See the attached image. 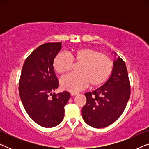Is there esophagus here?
Instances as JSON below:
<instances>
[{
    "label": "esophagus",
    "mask_w": 149,
    "mask_h": 149,
    "mask_svg": "<svg viewBox=\"0 0 149 149\" xmlns=\"http://www.w3.org/2000/svg\"><path fill=\"white\" fill-rule=\"evenodd\" d=\"M77 94H78V93H75V92H72V93H71V95H72V96H74V95H76Z\"/></svg>",
    "instance_id": "1"
}]
</instances>
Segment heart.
Returning a JSON list of instances; mask_svg holds the SVG:
<instances>
[{"label":"heart","instance_id":"b5f03b06","mask_svg":"<svg viewBox=\"0 0 149 149\" xmlns=\"http://www.w3.org/2000/svg\"><path fill=\"white\" fill-rule=\"evenodd\" d=\"M72 61L81 64L79 68L80 74H68L60 79L62 89L69 91H79L91 87L100 86L111 76L113 70V62L109 57L99 51L90 48H81L75 50L70 56L59 54L53 63L54 70L58 74L70 71Z\"/></svg>","mask_w":149,"mask_h":149}]
</instances>
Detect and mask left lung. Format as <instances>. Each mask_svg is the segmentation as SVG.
Segmentation results:
<instances>
[{"label": "left lung", "mask_w": 149, "mask_h": 149, "mask_svg": "<svg viewBox=\"0 0 149 149\" xmlns=\"http://www.w3.org/2000/svg\"><path fill=\"white\" fill-rule=\"evenodd\" d=\"M112 54L117 56L115 52ZM113 65L107 82L92 92L85 93L87 102L82 109V115L91 127L102 128L111 125L122 115L129 100L130 85L125 62L118 57Z\"/></svg>", "instance_id": "obj_1"}]
</instances>
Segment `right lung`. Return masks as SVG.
Wrapping results in <instances>:
<instances>
[{"label": "right lung", "instance_id": "1", "mask_svg": "<svg viewBox=\"0 0 149 149\" xmlns=\"http://www.w3.org/2000/svg\"><path fill=\"white\" fill-rule=\"evenodd\" d=\"M62 42L42 44L26 58L22 67L19 93L26 113L42 127H53L62 121L68 91L52 93L59 87L53 63Z\"/></svg>", "mask_w": 149, "mask_h": 149}]
</instances>
